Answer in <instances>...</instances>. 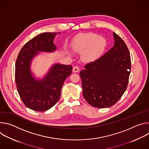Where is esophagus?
I'll return each mask as SVG.
<instances>
[{"label":"esophagus","mask_w":149,"mask_h":149,"mask_svg":"<svg viewBox=\"0 0 149 149\" xmlns=\"http://www.w3.org/2000/svg\"><path fill=\"white\" fill-rule=\"evenodd\" d=\"M80 70L79 69V67H78V66H75L73 67V69H72V71L74 72H79Z\"/></svg>","instance_id":"34e87169"}]
</instances>
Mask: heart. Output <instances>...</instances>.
<instances>
[{
    "label": "heart",
    "mask_w": 149,
    "mask_h": 149,
    "mask_svg": "<svg viewBox=\"0 0 149 149\" xmlns=\"http://www.w3.org/2000/svg\"><path fill=\"white\" fill-rule=\"evenodd\" d=\"M81 48L86 49L83 58L86 61L95 60L104 51L105 47V40L93 33L84 34L81 37Z\"/></svg>",
    "instance_id": "1"
}]
</instances>
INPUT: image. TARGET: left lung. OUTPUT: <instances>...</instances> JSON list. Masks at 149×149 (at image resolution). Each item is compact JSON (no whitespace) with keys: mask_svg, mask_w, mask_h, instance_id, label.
Listing matches in <instances>:
<instances>
[{"mask_svg":"<svg viewBox=\"0 0 149 149\" xmlns=\"http://www.w3.org/2000/svg\"><path fill=\"white\" fill-rule=\"evenodd\" d=\"M114 45L80 71L84 98L93 107L114 105L125 91L131 71L130 55L124 41L113 32Z\"/></svg>","mask_w":149,"mask_h":149,"instance_id":"left-lung-1","label":"left lung"}]
</instances>
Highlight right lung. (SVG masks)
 Wrapping results in <instances>:
<instances>
[{"mask_svg": "<svg viewBox=\"0 0 149 149\" xmlns=\"http://www.w3.org/2000/svg\"><path fill=\"white\" fill-rule=\"evenodd\" d=\"M56 34L45 32L36 36L20 49L16 59L15 81L17 92L24 104L34 111H45L56 104L63 82L72 72V66L56 63L41 80L35 79L31 74V62L38 52L56 50L54 39Z\"/></svg>", "mask_w": 149, "mask_h": 149, "instance_id": "1", "label": "right lung"}]
</instances>
